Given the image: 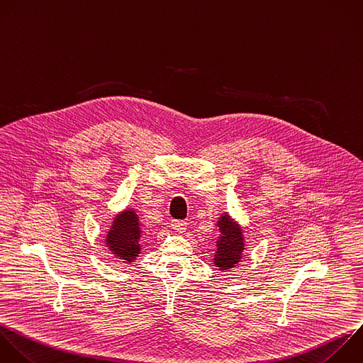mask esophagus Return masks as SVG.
<instances>
[{"instance_id": "1", "label": "esophagus", "mask_w": 363, "mask_h": 363, "mask_svg": "<svg viewBox=\"0 0 363 363\" xmlns=\"http://www.w3.org/2000/svg\"><path fill=\"white\" fill-rule=\"evenodd\" d=\"M172 228L176 231V233H183L186 230V223L182 221V220H172Z\"/></svg>"}]
</instances>
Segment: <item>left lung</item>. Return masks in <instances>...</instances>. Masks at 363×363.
<instances>
[{
	"label": "left lung",
	"instance_id": "1",
	"mask_svg": "<svg viewBox=\"0 0 363 363\" xmlns=\"http://www.w3.org/2000/svg\"><path fill=\"white\" fill-rule=\"evenodd\" d=\"M216 225L218 227L220 235L216 241L217 250L213 264L220 271H230L242 259V252L245 250L242 228L228 213H223Z\"/></svg>",
	"mask_w": 363,
	"mask_h": 363
}]
</instances>
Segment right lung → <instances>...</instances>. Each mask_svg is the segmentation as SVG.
I'll use <instances>...</instances> for the list:
<instances>
[{
  "instance_id": "right-lung-1",
  "label": "right lung",
  "mask_w": 363,
  "mask_h": 363,
  "mask_svg": "<svg viewBox=\"0 0 363 363\" xmlns=\"http://www.w3.org/2000/svg\"><path fill=\"white\" fill-rule=\"evenodd\" d=\"M142 233L139 216L133 208H126L115 216L105 242L115 258H119L125 264H130L142 251Z\"/></svg>"
}]
</instances>
